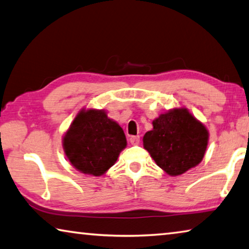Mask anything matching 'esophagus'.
<instances>
[{
    "mask_svg": "<svg viewBox=\"0 0 249 249\" xmlns=\"http://www.w3.org/2000/svg\"><path fill=\"white\" fill-rule=\"evenodd\" d=\"M129 141H130V143H131L132 145H138L139 143H140V137H139V136H132V137H130Z\"/></svg>",
    "mask_w": 249,
    "mask_h": 249,
    "instance_id": "obj_1",
    "label": "esophagus"
}]
</instances>
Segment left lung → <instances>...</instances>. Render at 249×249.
<instances>
[{"mask_svg": "<svg viewBox=\"0 0 249 249\" xmlns=\"http://www.w3.org/2000/svg\"><path fill=\"white\" fill-rule=\"evenodd\" d=\"M209 140L207 128L186 108H175L153 121L143 146L171 176L186 173L201 162Z\"/></svg>", "mask_w": 249, "mask_h": 249, "instance_id": "1", "label": "left lung"}]
</instances>
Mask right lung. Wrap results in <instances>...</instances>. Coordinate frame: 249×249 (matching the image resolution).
Here are the masks:
<instances>
[{
  "label": "right lung",
  "mask_w": 249,
  "mask_h": 249,
  "mask_svg": "<svg viewBox=\"0 0 249 249\" xmlns=\"http://www.w3.org/2000/svg\"><path fill=\"white\" fill-rule=\"evenodd\" d=\"M125 146L122 128L97 109H82L63 137V149L72 166L93 176L106 173Z\"/></svg>",
  "instance_id": "obj_1"
}]
</instances>
